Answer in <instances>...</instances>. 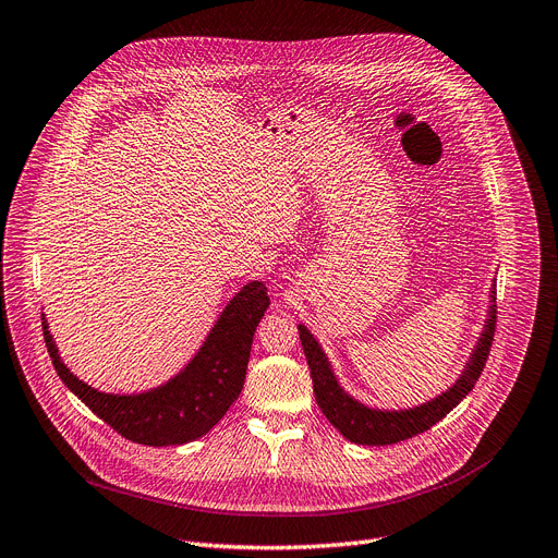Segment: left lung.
I'll use <instances>...</instances> for the list:
<instances>
[{
	"label": "left lung",
	"mask_w": 558,
	"mask_h": 558,
	"mask_svg": "<svg viewBox=\"0 0 558 558\" xmlns=\"http://www.w3.org/2000/svg\"><path fill=\"white\" fill-rule=\"evenodd\" d=\"M497 324V310H495V292H490V305H488V319L483 324L481 337L476 347L470 353V360L465 362V369L460 372L458 380L449 387L447 392L438 395L435 399L405 408V410H380L369 408L353 399L342 385H339L328 355L324 353L322 344L303 324H299V335L303 353L310 367L312 385H314V397L322 408L326 420L344 435L349 442L355 445H397L401 440L413 438L417 433L428 430L433 424H438L445 415L463 401L472 390L474 383L478 380L483 367H486V360L493 347V335Z\"/></svg>",
	"instance_id": "8db88e82"
}]
</instances>
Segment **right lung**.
I'll use <instances>...</instances> for the list:
<instances>
[{
	"label": "right lung",
	"mask_w": 558,
	"mask_h": 558,
	"mask_svg": "<svg viewBox=\"0 0 558 558\" xmlns=\"http://www.w3.org/2000/svg\"><path fill=\"white\" fill-rule=\"evenodd\" d=\"M266 287L251 280L219 314L198 353L163 385L141 395L100 392L72 374L43 314V335L59 378L123 438L168 447L198 440L228 413L246 380L253 335L269 307Z\"/></svg>",
	"instance_id": "right-lung-1"
}]
</instances>
